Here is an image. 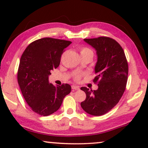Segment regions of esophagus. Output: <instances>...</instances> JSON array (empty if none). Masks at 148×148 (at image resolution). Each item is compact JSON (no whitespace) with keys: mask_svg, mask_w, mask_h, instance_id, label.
Instances as JSON below:
<instances>
[{"mask_svg":"<svg viewBox=\"0 0 148 148\" xmlns=\"http://www.w3.org/2000/svg\"><path fill=\"white\" fill-rule=\"evenodd\" d=\"M73 90H79V87L76 86H72Z\"/></svg>","mask_w":148,"mask_h":148,"instance_id":"1","label":"esophagus"}]
</instances>
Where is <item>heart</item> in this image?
<instances>
[{
	"label": "heart",
	"mask_w": 148,
	"mask_h": 148,
	"mask_svg": "<svg viewBox=\"0 0 148 148\" xmlns=\"http://www.w3.org/2000/svg\"><path fill=\"white\" fill-rule=\"evenodd\" d=\"M91 54V55L93 56L92 51L88 48H83L81 50V54ZM79 78H80L79 75H77L75 77V79L77 80L79 79Z\"/></svg>",
	"instance_id": "1"
}]
</instances>
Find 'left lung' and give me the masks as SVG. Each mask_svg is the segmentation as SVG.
Instances as JSON below:
<instances>
[{"label":"left lung","mask_w":148,"mask_h":148,"mask_svg":"<svg viewBox=\"0 0 148 148\" xmlns=\"http://www.w3.org/2000/svg\"><path fill=\"white\" fill-rule=\"evenodd\" d=\"M96 50L97 62L94 82L98 88L92 90L82 87L86 98L81 106L94 116L106 114L119 102L126 88L128 63L123 49L116 40L108 37L84 39Z\"/></svg>","instance_id":"left-lung-1"}]
</instances>
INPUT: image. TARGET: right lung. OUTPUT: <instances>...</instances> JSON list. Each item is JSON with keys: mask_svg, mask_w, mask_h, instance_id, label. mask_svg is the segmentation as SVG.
<instances>
[{"mask_svg": "<svg viewBox=\"0 0 148 148\" xmlns=\"http://www.w3.org/2000/svg\"><path fill=\"white\" fill-rule=\"evenodd\" d=\"M71 42L44 38L26 48L20 59L17 81L26 102L41 116H48L59 109L71 90L69 84L55 86L50 84V71L57 68L60 57Z\"/></svg>", "mask_w": 148, "mask_h": 148, "instance_id": "add662e5", "label": "right lung"}]
</instances>
